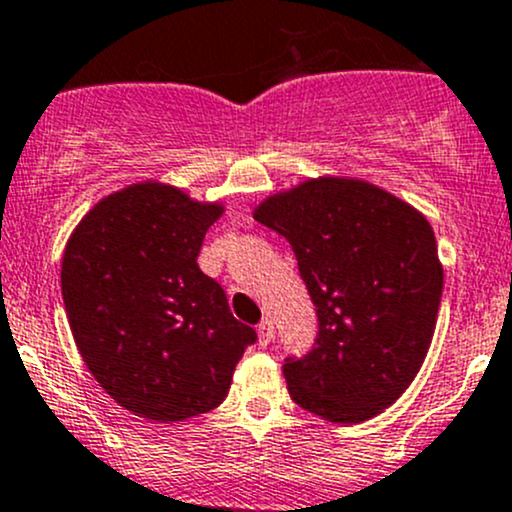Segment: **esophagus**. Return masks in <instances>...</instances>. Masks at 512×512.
<instances>
[{"label":"esophagus","instance_id":"esophagus-1","mask_svg":"<svg viewBox=\"0 0 512 512\" xmlns=\"http://www.w3.org/2000/svg\"><path fill=\"white\" fill-rule=\"evenodd\" d=\"M257 338H260V346H270L274 338V324L272 319H262L257 326Z\"/></svg>","mask_w":512,"mask_h":512}]
</instances>
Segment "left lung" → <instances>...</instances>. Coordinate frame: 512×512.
<instances>
[{"instance_id": "1", "label": "left lung", "mask_w": 512, "mask_h": 512, "mask_svg": "<svg viewBox=\"0 0 512 512\" xmlns=\"http://www.w3.org/2000/svg\"><path fill=\"white\" fill-rule=\"evenodd\" d=\"M255 220L289 240L319 333L284 358L292 400L351 424L390 407L422 368L437 326V240L422 213L378 186L306 181L267 198Z\"/></svg>"}]
</instances>
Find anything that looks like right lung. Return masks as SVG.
<instances>
[{
	"instance_id": "obj_1",
	"label": "right lung",
	"mask_w": 512,
	"mask_h": 512,
	"mask_svg": "<svg viewBox=\"0 0 512 512\" xmlns=\"http://www.w3.org/2000/svg\"><path fill=\"white\" fill-rule=\"evenodd\" d=\"M220 213L179 188L134 184L102 198L66 245L61 292L78 351L139 417L181 422L215 410L257 341L196 262Z\"/></svg>"
}]
</instances>
